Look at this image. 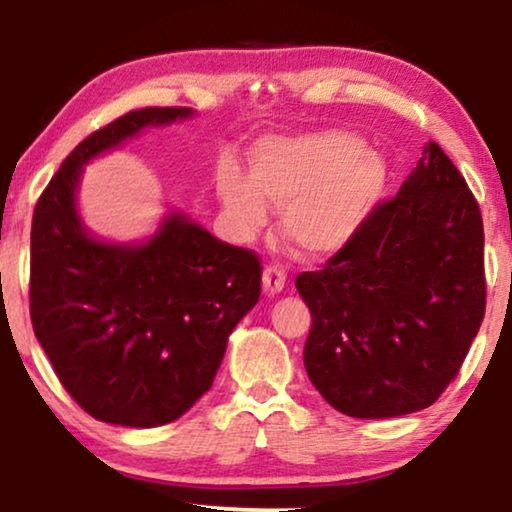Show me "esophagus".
I'll return each instance as SVG.
<instances>
[{
  "instance_id": "1",
  "label": "esophagus",
  "mask_w": 512,
  "mask_h": 512,
  "mask_svg": "<svg viewBox=\"0 0 512 512\" xmlns=\"http://www.w3.org/2000/svg\"><path fill=\"white\" fill-rule=\"evenodd\" d=\"M284 284H286L284 268H279V265H265V270H263V291L268 293V296H277V293L284 289Z\"/></svg>"
}]
</instances>
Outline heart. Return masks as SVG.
<instances>
[{"mask_svg": "<svg viewBox=\"0 0 512 512\" xmlns=\"http://www.w3.org/2000/svg\"><path fill=\"white\" fill-rule=\"evenodd\" d=\"M384 188V158L342 130L263 139L249 153V174L233 160H223L216 172V191L237 235H254L268 221L265 202H272L282 233L310 256L352 242Z\"/></svg>", "mask_w": 512, "mask_h": 512, "instance_id": "obj_1", "label": "heart"}]
</instances>
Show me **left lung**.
<instances>
[{
	"mask_svg": "<svg viewBox=\"0 0 512 512\" xmlns=\"http://www.w3.org/2000/svg\"><path fill=\"white\" fill-rule=\"evenodd\" d=\"M296 289L312 312L305 370L356 419L401 417L438 401L485 319L478 200L436 142L396 198Z\"/></svg>",
	"mask_w": 512,
	"mask_h": 512,
	"instance_id": "8db88e82",
	"label": "left lung"
}]
</instances>
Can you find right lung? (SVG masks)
I'll use <instances>...</instances> for the list:
<instances>
[{
  "label": "right lung",
  "instance_id": "obj_1",
  "mask_svg": "<svg viewBox=\"0 0 512 512\" xmlns=\"http://www.w3.org/2000/svg\"><path fill=\"white\" fill-rule=\"evenodd\" d=\"M193 114L146 107L88 135L34 207L30 317L67 394L107 424H170L212 387L228 335L261 298L254 251L170 214L151 240L109 244L83 228V165L149 125Z\"/></svg>",
  "mask_w": 512,
  "mask_h": 512
}]
</instances>
